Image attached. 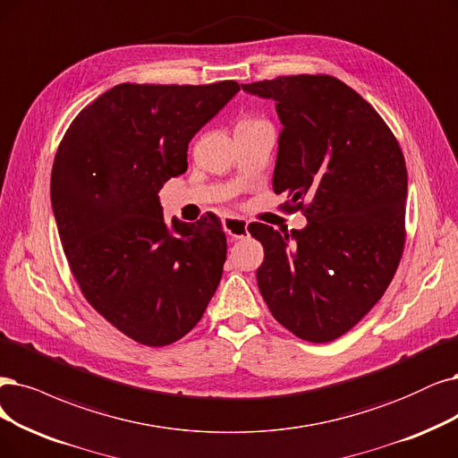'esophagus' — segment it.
Wrapping results in <instances>:
<instances>
[{
	"mask_svg": "<svg viewBox=\"0 0 458 458\" xmlns=\"http://www.w3.org/2000/svg\"><path fill=\"white\" fill-rule=\"evenodd\" d=\"M225 230L226 233L230 235V238L233 240H242V238H247V220L243 218H235V216H230L225 220Z\"/></svg>",
	"mask_w": 458,
	"mask_h": 458,
	"instance_id": "esophagus-1",
	"label": "esophagus"
}]
</instances>
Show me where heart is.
I'll return each mask as SVG.
<instances>
[{
  "instance_id": "1",
  "label": "heart",
  "mask_w": 458,
  "mask_h": 458,
  "mask_svg": "<svg viewBox=\"0 0 458 458\" xmlns=\"http://www.w3.org/2000/svg\"><path fill=\"white\" fill-rule=\"evenodd\" d=\"M264 121H260V118L257 116H243L238 121V124H235V128H245V126H255V124H260Z\"/></svg>"
}]
</instances>
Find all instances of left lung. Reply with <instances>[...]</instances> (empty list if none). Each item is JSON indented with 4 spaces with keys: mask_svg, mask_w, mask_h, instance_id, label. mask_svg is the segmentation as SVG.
<instances>
[{
    "mask_svg": "<svg viewBox=\"0 0 458 458\" xmlns=\"http://www.w3.org/2000/svg\"><path fill=\"white\" fill-rule=\"evenodd\" d=\"M242 89L276 101L283 130L274 192L308 218L291 233L249 225L264 247L260 294L294 335L332 342L394 277L405 242L403 155L377 111L340 79L291 75Z\"/></svg>",
    "mask_w": 458,
    "mask_h": 458,
    "instance_id": "1",
    "label": "left lung"
}]
</instances>
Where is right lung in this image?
<instances>
[{"instance_id":"add662e5","label":"right lung","mask_w":458,"mask_h":458,"mask_svg":"<svg viewBox=\"0 0 458 458\" xmlns=\"http://www.w3.org/2000/svg\"><path fill=\"white\" fill-rule=\"evenodd\" d=\"M238 92L235 81L116 84L58 147L50 201L65 259L90 306L133 342L181 340L223 277L220 220L167 226L158 192L186 172L191 140Z\"/></svg>"}]
</instances>
